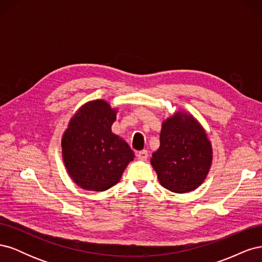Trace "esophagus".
Listing matches in <instances>:
<instances>
[{
	"label": "esophagus",
	"instance_id": "34e87169",
	"mask_svg": "<svg viewBox=\"0 0 262 262\" xmlns=\"http://www.w3.org/2000/svg\"><path fill=\"white\" fill-rule=\"evenodd\" d=\"M137 156L140 161H146V158L148 156V152L146 149H143V150H140V152L137 153Z\"/></svg>",
	"mask_w": 262,
	"mask_h": 262
}]
</instances>
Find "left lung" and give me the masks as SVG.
Listing matches in <instances>:
<instances>
[{
    "instance_id": "8db88e82",
    "label": "left lung",
    "mask_w": 262,
    "mask_h": 262,
    "mask_svg": "<svg viewBox=\"0 0 262 262\" xmlns=\"http://www.w3.org/2000/svg\"><path fill=\"white\" fill-rule=\"evenodd\" d=\"M160 142L150 158L160 184L175 193L200 187L210 171L213 148L199 120L178 110L163 121Z\"/></svg>"
}]
</instances>
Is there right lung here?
I'll return each mask as SVG.
<instances>
[{
  "mask_svg": "<svg viewBox=\"0 0 262 262\" xmlns=\"http://www.w3.org/2000/svg\"><path fill=\"white\" fill-rule=\"evenodd\" d=\"M118 108L108 101H87L70 119L61 140L62 158L69 176L82 189L105 191L118 184L134 153L113 133Z\"/></svg>",
  "mask_w": 262,
  "mask_h": 262,
  "instance_id": "obj_1",
  "label": "right lung"
}]
</instances>
